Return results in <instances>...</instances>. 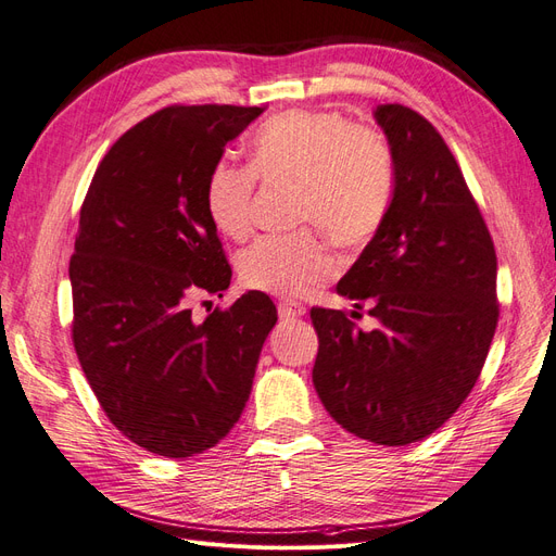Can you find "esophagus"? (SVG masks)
I'll use <instances>...</instances> for the list:
<instances>
[{
  "mask_svg": "<svg viewBox=\"0 0 556 556\" xmlns=\"http://www.w3.org/2000/svg\"><path fill=\"white\" fill-rule=\"evenodd\" d=\"M304 313H306V306L301 304V301L288 299V301H280V304H278V315L282 319H294V317H301Z\"/></svg>",
  "mask_w": 556,
  "mask_h": 556,
  "instance_id": "obj_1",
  "label": "esophagus"
}]
</instances>
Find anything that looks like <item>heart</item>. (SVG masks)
<instances>
[{
    "label": "heart",
    "mask_w": 556,
    "mask_h": 556,
    "mask_svg": "<svg viewBox=\"0 0 556 556\" xmlns=\"http://www.w3.org/2000/svg\"><path fill=\"white\" fill-rule=\"evenodd\" d=\"M257 178L292 188L296 225H315L348 248L371 241L394 199V155L382 134L350 123L339 111L290 109L255 131L250 166L215 162L204 204L213 227L229 239L252 229ZM339 271L327 241L313 229L290 237H262L239 257L248 290L301 296Z\"/></svg>",
    "instance_id": "b5f03b06"
}]
</instances>
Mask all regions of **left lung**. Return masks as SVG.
Here are the masks:
<instances>
[{"instance_id":"8db88e82","label":"left lung","mask_w":556,"mask_h":556,"mask_svg":"<svg viewBox=\"0 0 556 556\" xmlns=\"http://www.w3.org/2000/svg\"><path fill=\"white\" fill-rule=\"evenodd\" d=\"M376 121L394 155L392 208L336 290L368 301L380 327L313 306V384L345 431L394 447L441 429L480 378L498 323L496 250L441 131L396 102Z\"/></svg>"}]
</instances>
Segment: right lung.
Segmentation results:
<instances>
[{"mask_svg": "<svg viewBox=\"0 0 556 556\" xmlns=\"http://www.w3.org/2000/svg\"><path fill=\"white\" fill-rule=\"evenodd\" d=\"M264 109L174 104L127 129L99 162L70 260L72 341L113 427L185 459L239 422L276 325L252 290L204 323L192 301L229 288L231 266L204 188L227 141Z\"/></svg>", "mask_w": 556, "mask_h": 556, "instance_id": "right-lung-1", "label": "right lung"}]
</instances>
